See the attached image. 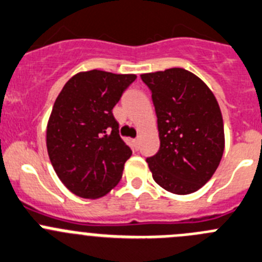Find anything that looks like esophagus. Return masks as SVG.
<instances>
[{"label": "esophagus", "instance_id": "obj_1", "mask_svg": "<svg viewBox=\"0 0 262 262\" xmlns=\"http://www.w3.org/2000/svg\"><path fill=\"white\" fill-rule=\"evenodd\" d=\"M139 141H140V139H139V138H136V139H134V140H133V143L135 144L136 146H139Z\"/></svg>", "mask_w": 262, "mask_h": 262}]
</instances>
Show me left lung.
I'll use <instances>...</instances> for the list:
<instances>
[{"mask_svg": "<svg viewBox=\"0 0 262 262\" xmlns=\"http://www.w3.org/2000/svg\"><path fill=\"white\" fill-rule=\"evenodd\" d=\"M150 89L159 150L146 159L154 181L173 194L201 189L217 170L225 148L224 122L213 92L183 68L141 74Z\"/></svg>", "mask_w": 262, "mask_h": 262, "instance_id": "obj_1", "label": "left lung"}]
</instances>
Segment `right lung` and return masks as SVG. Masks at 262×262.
Here are the masks:
<instances>
[{
	"mask_svg": "<svg viewBox=\"0 0 262 262\" xmlns=\"http://www.w3.org/2000/svg\"><path fill=\"white\" fill-rule=\"evenodd\" d=\"M135 79V74L79 72L55 100L47 153L61 183L81 198H101L121 180L133 150L119 136L112 109Z\"/></svg>",
	"mask_w": 262,
	"mask_h": 262,
	"instance_id": "1",
	"label": "right lung"
}]
</instances>
